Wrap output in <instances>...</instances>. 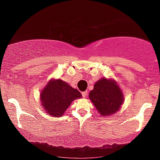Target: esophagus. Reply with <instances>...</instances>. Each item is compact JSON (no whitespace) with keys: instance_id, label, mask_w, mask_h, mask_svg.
<instances>
[{"instance_id":"34e87169","label":"esophagus","mask_w":160,"mask_h":160,"mask_svg":"<svg viewBox=\"0 0 160 160\" xmlns=\"http://www.w3.org/2000/svg\"><path fill=\"white\" fill-rule=\"evenodd\" d=\"M87 95H88V92H87V91L82 92V97L84 98L87 97Z\"/></svg>"}]
</instances>
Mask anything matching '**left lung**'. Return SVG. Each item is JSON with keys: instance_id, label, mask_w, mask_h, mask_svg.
<instances>
[{"instance_id": "left-lung-1", "label": "left lung", "mask_w": 160, "mask_h": 160, "mask_svg": "<svg viewBox=\"0 0 160 160\" xmlns=\"http://www.w3.org/2000/svg\"><path fill=\"white\" fill-rule=\"evenodd\" d=\"M101 116H110L121 109L124 102L122 88L114 79L101 78L88 95Z\"/></svg>"}]
</instances>
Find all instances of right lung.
<instances>
[{
  "label": "right lung",
  "mask_w": 160,
  "mask_h": 160,
  "mask_svg": "<svg viewBox=\"0 0 160 160\" xmlns=\"http://www.w3.org/2000/svg\"><path fill=\"white\" fill-rule=\"evenodd\" d=\"M81 97L78 89L60 79H51L40 92L44 110L53 117L62 116L73 101Z\"/></svg>",
  "instance_id": "add662e5"
}]
</instances>
